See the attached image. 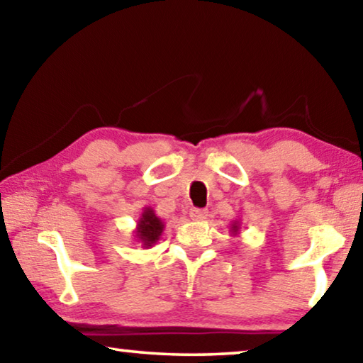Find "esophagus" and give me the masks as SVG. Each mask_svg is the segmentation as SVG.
Here are the masks:
<instances>
[{
  "label": "esophagus",
  "mask_w": 363,
  "mask_h": 363,
  "mask_svg": "<svg viewBox=\"0 0 363 363\" xmlns=\"http://www.w3.org/2000/svg\"><path fill=\"white\" fill-rule=\"evenodd\" d=\"M190 218L195 220H205V219H208V210H201V208H192V210H190Z\"/></svg>",
  "instance_id": "34e87169"
}]
</instances>
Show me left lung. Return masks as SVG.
<instances>
[{
  "instance_id": "obj_1",
  "label": "left lung",
  "mask_w": 363,
  "mask_h": 363,
  "mask_svg": "<svg viewBox=\"0 0 363 363\" xmlns=\"http://www.w3.org/2000/svg\"><path fill=\"white\" fill-rule=\"evenodd\" d=\"M240 220H233V223L230 224V233L233 237H238L240 235Z\"/></svg>"
}]
</instances>
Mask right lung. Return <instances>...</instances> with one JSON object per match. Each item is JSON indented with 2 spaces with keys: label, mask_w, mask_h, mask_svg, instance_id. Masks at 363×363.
Segmentation results:
<instances>
[{
  "label": "right lung",
  "mask_w": 363,
  "mask_h": 363,
  "mask_svg": "<svg viewBox=\"0 0 363 363\" xmlns=\"http://www.w3.org/2000/svg\"><path fill=\"white\" fill-rule=\"evenodd\" d=\"M164 230V223L162 218H158L153 208L145 206L140 218L138 219V225L134 229V238L140 243L143 248H152L160 238H162V233Z\"/></svg>",
  "instance_id": "right-lung-1"
}]
</instances>
